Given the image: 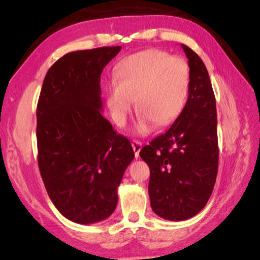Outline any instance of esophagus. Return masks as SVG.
<instances>
[{
    "instance_id": "esophagus-1",
    "label": "esophagus",
    "mask_w": 260,
    "mask_h": 260,
    "mask_svg": "<svg viewBox=\"0 0 260 260\" xmlns=\"http://www.w3.org/2000/svg\"><path fill=\"white\" fill-rule=\"evenodd\" d=\"M142 146H143V143L140 142V141H133V142H132V147H133V149H134L136 158L139 157V153H140L141 149H142Z\"/></svg>"
}]
</instances>
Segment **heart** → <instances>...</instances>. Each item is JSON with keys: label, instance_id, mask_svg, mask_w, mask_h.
I'll return each mask as SVG.
<instances>
[{"label": "heart", "instance_id": "1", "mask_svg": "<svg viewBox=\"0 0 260 260\" xmlns=\"http://www.w3.org/2000/svg\"><path fill=\"white\" fill-rule=\"evenodd\" d=\"M190 69L188 61L169 52L148 49L122 59L108 83V107L113 120L124 125L136 98L139 133H149L157 124L174 122L186 107Z\"/></svg>", "mask_w": 260, "mask_h": 260}]
</instances>
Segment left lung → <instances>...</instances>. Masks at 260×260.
Returning <instances> with one entry per match:
<instances>
[{
    "label": "left lung",
    "instance_id": "1",
    "mask_svg": "<svg viewBox=\"0 0 260 260\" xmlns=\"http://www.w3.org/2000/svg\"><path fill=\"white\" fill-rule=\"evenodd\" d=\"M190 69L186 107L166 133L140 151L149 165L151 209L159 217L181 221L204 208L218 172L217 108L203 60L182 45Z\"/></svg>",
    "mask_w": 260,
    "mask_h": 260
}]
</instances>
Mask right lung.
I'll return each mask as SVG.
<instances>
[{
	"mask_svg": "<svg viewBox=\"0 0 260 260\" xmlns=\"http://www.w3.org/2000/svg\"><path fill=\"white\" fill-rule=\"evenodd\" d=\"M121 47L72 51L56 60L37 107L38 164L48 195L78 223L107 219L116 209L129 140L101 114V74Z\"/></svg>",
	"mask_w": 260,
	"mask_h": 260,
	"instance_id": "add662e5",
	"label": "right lung"
}]
</instances>
